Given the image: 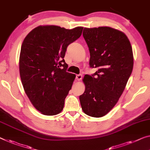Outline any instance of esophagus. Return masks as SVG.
I'll list each match as a JSON object with an SVG mask.
<instances>
[{
    "label": "esophagus",
    "instance_id": "1",
    "mask_svg": "<svg viewBox=\"0 0 150 150\" xmlns=\"http://www.w3.org/2000/svg\"><path fill=\"white\" fill-rule=\"evenodd\" d=\"M76 80H78V81H80V80L82 78V74H78V75H76Z\"/></svg>",
    "mask_w": 150,
    "mask_h": 150
}]
</instances>
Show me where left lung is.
I'll use <instances>...</instances> for the list:
<instances>
[{"label":"left lung","mask_w":150,"mask_h":150,"mask_svg":"<svg viewBox=\"0 0 150 150\" xmlns=\"http://www.w3.org/2000/svg\"><path fill=\"white\" fill-rule=\"evenodd\" d=\"M83 37L90 52L91 68L98 70L83 78L80 96L82 109L93 117L107 115L118 102L133 67L132 47L123 32L109 27L84 28Z\"/></svg>","instance_id":"1"}]
</instances>
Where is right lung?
<instances>
[{
	"label": "right lung",
	"mask_w": 150,
	"mask_h": 150,
	"mask_svg": "<svg viewBox=\"0 0 150 150\" xmlns=\"http://www.w3.org/2000/svg\"><path fill=\"white\" fill-rule=\"evenodd\" d=\"M83 27L66 29L40 25L23 41L19 72L24 91L35 109L45 115L62 112L76 75L66 72L64 57L69 44L82 35Z\"/></svg>",
	"instance_id": "obj_1"
}]
</instances>
